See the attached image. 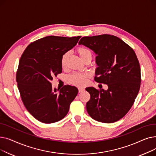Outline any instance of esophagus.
Here are the masks:
<instances>
[{"instance_id":"esophagus-1","label":"esophagus","mask_w":156,"mask_h":156,"mask_svg":"<svg viewBox=\"0 0 156 156\" xmlns=\"http://www.w3.org/2000/svg\"><path fill=\"white\" fill-rule=\"evenodd\" d=\"M84 90H85V89L83 88H78V92H79V93L83 92Z\"/></svg>"}]
</instances>
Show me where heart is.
<instances>
[{
	"label": "heart",
	"mask_w": 156,
	"mask_h": 156,
	"mask_svg": "<svg viewBox=\"0 0 156 156\" xmlns=\"http://www.w3.org/2000/svg\"><path fill=\"white\" fill-rule=\"evenodd\" d=\"M76 52L80 55V58L83 61L87 58L92 59V53L88 48L84 47H80L76 49ZM68 57V53H64L61 57V64L62 68L66 66L67 59ZM89 76V74L88 73H74L71 74L67 78L68 82L78 87H82L85 85L87 83V79Z\"/></svg>",
	"instance_id": "1"
}]
</instances>
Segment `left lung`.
I'll list each match as a JSON object with an SVG mask.
<instances>
[{"instance_id": "left-lung-1", "label": "left lung", "mask_w": 156, "mask_h": 156, "mask_svg": "<svg viewBox=\"0 0 156 156\" xmlns=\"http://www.w3.org/2000/svg\"><path fill=\"white\" fill-rule=\"evenodd\" d=\"M78 44L95 53L94 80L108 86L107 90L86 88L90 94L86 104L88 114L105 123L119 120L132 108L140 90V67L134 51L119 38L108 34L84 37Z\"/></svg>"}]
</instances>
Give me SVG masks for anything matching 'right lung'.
<instances>
[{"label": "right lung", "instance_id": "add662e5", "mask_svg": "<svg viewBox=\"0 0 156 156\" xmlns=\"http://www.w3.org/2000/svg\"><path fill=\"white\" fill-rule=\"evenodd\" d=\"M80 38L47 36L31 43L21 57L16 81L22 101L31 115L44 123L63 119L78 94L74 86L53 89L51 81L62 73V55Z\"/></svg>", "mask_w": 156, "mask_h": 156}]
</instances>
